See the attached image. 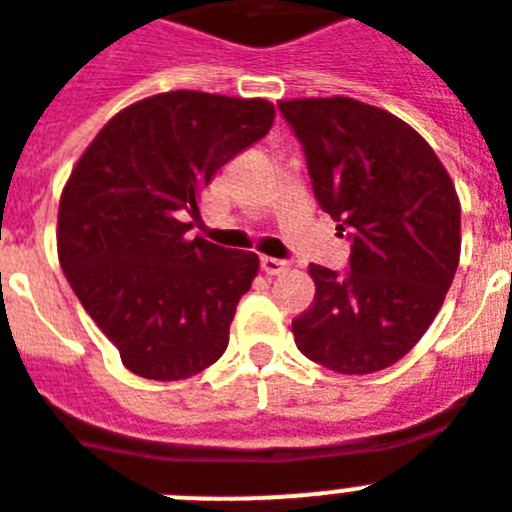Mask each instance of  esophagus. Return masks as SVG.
Listing matches in <instances>:
<instances>
[{
    "instance_id": "obj_1",
    "label": "esophagus",
    "mask_w": 512,
    "mask_h": 512,
    "mask_svg": "<svg viewBox=\"0 0 512 512\" xmlns=\"http://www.w3.org/2000/svg\"><path fill=\"white\" fill-rule=\"evenodd\" d=\"M261 269H264L269 277H277V274H285L290 269V261L274 259V256H261Z\"/></svg>"
}]
</instances>
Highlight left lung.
<instances>
[{"label":"left lung","instance_id":"8db88e82","mask_svg":"<svg viewBox=\"0 0 512 512\" xmlns=\"http://www.w3.org/2000/svg\"><path fill=\"white\" fill-rule=\"evenodd\" d=\"M318 207L349 238L347 272L310 264L316 298L292 321L308 360L344 375L391 368L438 316L461 256V204L417 131L352 98L282 100ZM339 233V235H342Z\"/></svg>","mask_w":512,"mask_h":512}]
</instances>
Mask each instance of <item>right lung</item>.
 Masks as SVG:
<instances>
[{
    "mask_svg": "<svg viewBox=\"0 0 512 512\" xmlns=\"http://www.w3.org/2000/svg\"><path fill=\"white\" fill-rule=\"evenodd\" d=\"M261 98L173 90L116 113L77 160L59 204V264L121 362L150 381H183L222 357L259 256L202 235V191L266 137Z\"/></svg>",
    "mask_w": 512,
    "mask_h": 512,
    "instance_id": "add662e5",
    "label": "right lung"
}]
</instances>
